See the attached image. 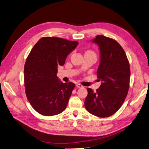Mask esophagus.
I'll return each instance as SVG.
<instances>
[{
	"instance_id": "34e87169",
	"label": "esophagus",
	"mask_w": 149,
	"mask_h": 149,
	"mask_svg": "<svg viewBox=\"0 0 149 149\" xmlns=\"http://www.w3.org/2000/svg\"><path fill=\"white\" fill-rule=\"evenodd\" d=\"M76 87H78V88H83V86H82L81 84H78V83L76 84Z\"/></svg>"
}]
</instances>
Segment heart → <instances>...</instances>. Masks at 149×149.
Instances as JSON below:
<instances>
[{
  "label": "heart",
  "instance_id": "obj_1",
  "mask_svg": "<svg viewBox=\"0 0 149 149\" xmlns=\"http://www.w3.org/2000/svg\"><path fill=\"white\" fill-rule=\"evenodd\" d=\"M88 52H90V51H88Z\"/></svg>",
  "mask_w": 149,
  "mask_h": 149
}]
</instances>
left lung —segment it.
<instances>
[{
  "label": "left lung",
  "mask_w": 149,
  "mask_h": 149,
  "mask_svg": "<svg viewBox=\"0 0 149 149\" xmlns=\"http://www.w3.org/2000/svg\"><path fill=\"white\" fill-rule=\"evenodd\" d=\"M92 42L100 47V63L97 76L102 84L96 93L91 88L87 89L84 106L91 114L107 118L119 109L127 95L130 65L124 50L116 40L97 35Z\"/></svg>",
  "instance_id": "1"
}]
</instances>
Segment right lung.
I'll list each match as a JSON object with an SVG mask.
<instances>
[{
	"instance_id": "obj_1",
	"label": "right lung",
	"mask_w": 149,
	"mask_h": 149,
	"mask_svg": "<svg viewBox=\"0 0 149 149\" xmlns=\"http://www.w3.org/2000/svg\"><path fill=\"white\" fill-rule=\"evenodd\" d=\"M78 45L76 41L46 37L31 49L24 66L25 93L39 114L55 116L66 109L75 84L61 82L56 76L57 68L64 65L67 56Z\"/></svg>"
}]
</instances>
